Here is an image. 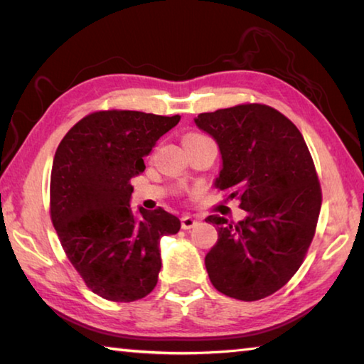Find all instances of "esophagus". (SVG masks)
<instances>
[{
    "mask_svg": "<svg viewBox=\"0 0 364 364\" xmlns=\"http://www.w3.org/2000/svg\"><path fill=\"white\" fill-rule=\"evenodd\" d=\"M197 223H199V220L191 217V215H184V217H181V228H183V230H191V228H194Z\"/></svg>",
    "mask_w": 364,
    "mask_h": 364,
    "instance_id": "34e87169",
    "label": "esophagus"
}]
</instances>
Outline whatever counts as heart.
<instances>
[{
  "mask_svg": "<svg viewBox=\"0 0 364 364\" xmlns=\"http://www.w3.org/2000/svg\"><path fill=\"white\" fill-rule=\"evenodd\" d=\"M189 136H196V134H189ZM188 138V136H186Z\"/></svg>",
  "mask_w": 364,
  "mask_h": 364,
  "instance_id": "obj_1",
  "label": "heart"
}]
</instances>
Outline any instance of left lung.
Wrapping results in <instances>:
<instances>
[{"label":"left lung","mask_w":364,"mask_h":364,"mask_svg":"<svg viewBox=\"0 0 364 364\" xmlns=\"http://www.w3.org/2000/svg\"><path fill=\"white\" fill-rule=\"evenodd\" d=\"M217 141L215 186L237 197L247 217L231 223L207 217L218 241L205 255L213 287L228 297H268L297 273L315 236L321 188L299 128L264 104H241L194 119Z\"/></svg>","instance_id":"8db88e82"}]
</instances>
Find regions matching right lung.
Instances as JSON below:
<instances>
[{"label": "right lung", "instance_id": "obj_1", "mask_svg": "<svg viewBox=\"0 0 364 364\" xmlns=\"http://www.w3.org/2000/svg\"><path fill=\"white\" fill-rule=\"evenodd\" d=\"M180 115L100 110L73 125L51 170V220L85 284L100 297L134 301L157 284L160 237L181 223L162 207L136 215L130 180L143 173V157Z\"/></svg>", "mask_w": 364, "mask_h": 364}]
</instances>
